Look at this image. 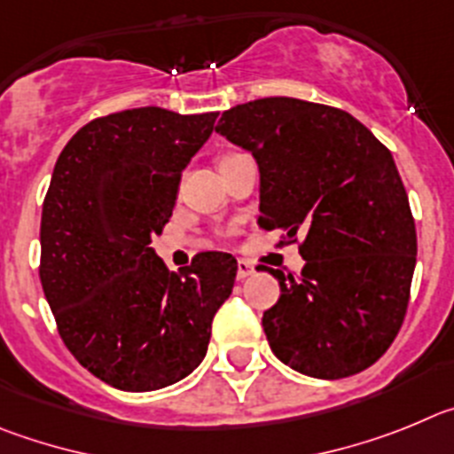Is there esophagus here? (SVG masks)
<instances>
[{"label":"esophagus","mask_w":454,"mask_h":454,"mask_svg":"<svg viewBox=\"0 0 454 454\" xmlns=\"http://www.w3.org/2000/svg\"><path fill=\"white\" fill-rule=\"evenodd\" d=\"M253 273H255V267L251 262H247V260L237 262V280H244V278L253 276Z\"/></svg>","instance_id":"obj_1"}]
</instances>
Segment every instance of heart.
<instances>
[{
	"mask_svg": "<svg viewBox=\"0 0 454 454\" xmlns=\"http://www.w3.org/2000/svg\"><path fill=\"white\" fill-rule=\"evenodd\" d=\"M231 156H232V153H231ZM231 156H223V158H222V160H226V158H231ZM222 160H219V162H222Z\"/></svg>",
	"mask_w": 454,
	"mask_h": 454,
	"instance_id": "b5f03b06",
	"label": "heart"
}]
</instances>
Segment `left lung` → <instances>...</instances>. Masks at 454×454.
Returning a JSON list of instances; mask_svg holds the SVG:
<instances>
[{"mask_svg": "<svg viewBox=\"0 0 454 454\" xmlns=\"http://www.w3.org/2000/svg\"><path fill=\"white\" fill-rule=\"evenodd\" d=\"M217 133L260 167V219L298 244V276L269 269L280 298L262 317L294 371L339 380L375 364L398 334L416 267L410 199L391 151L346 110L267 97L226 110Z\"/></svg>", "mask_w": 454, "mask_h": 454, "instance_id": "obj_1", "label": "left lung"}]
</instances>
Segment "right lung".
<instances>
[{"label":"right lung","mask_w":454,"mask_h":454,"mask_svg":"<svg viewBox=\"0 0 454 454\" xmlns=\"http://www.w3.org/2000/svg\"><path fill=\"white\" fill-rule=\"evenodd\" d=\"M215 120L158 106L121 110L76 130L56 160L40 222V283L69 353L115 389L187 378L235 285L231 253H199L176 273L149 247Z\"/></svg>","instance_id":"right-lung-1"}]
</instances>
